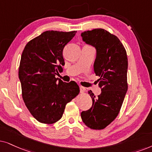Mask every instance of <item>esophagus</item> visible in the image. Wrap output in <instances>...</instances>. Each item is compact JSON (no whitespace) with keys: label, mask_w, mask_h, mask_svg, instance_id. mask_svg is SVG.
<instances>
[{"label":"esophagus","mask_w":152,"mask_h":152,"mask_svg":"<svg viewBox=\"0 0 152 152\" xmlns=\"http://www.w3.org/2000/svg\"><path fill=\"white\" fill-rule=\"evenodd\" d=\"M86 88H84V87L83 86H80V93H84L85 92H86Z\"/></svg>","instance_id":"34e87169"}]
</instances>
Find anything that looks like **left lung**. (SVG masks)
<instances>
[{"label": "left lung", "mask_w": 152, "mask_h": 152, "mask_svg": "<svg viewBox=\"0 0 152 152\" xmlns=\"http://www.w3.org/2000/svg\"><path fill=\"white\" fill-rule=\"evenodd\" d=\"M83 41L96 49L94 71L102 92L95 97L90 90L92 106L80 114L83 122L92 129H103L120 112L126 95L128 59L126 50L116 36L102 28L81 33Z\"/></svg>", "instance_id": "8db88e82"}]
</instances>
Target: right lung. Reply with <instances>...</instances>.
Masks as SVG:
<instances>
[{
    "mask_svg": "<svg viewBox=\"0 0 152 152\" xmlns=\"http://www.w3.org/2000/svg\"><path fill=\"white\" fill-rule=\"evenodd\" d=\"M76 31L48 30L30 40L22 53L19 69L22 97L38 122L53 124L61 119L67 103L80 92L74 81L63 82L56 75L64 64L63 48Z\"/></svg>",
    "mask_w": 152,
    "mask_h": 152,
    "instance_id": "1",
    "label": "right lung"
}]
</instances>
